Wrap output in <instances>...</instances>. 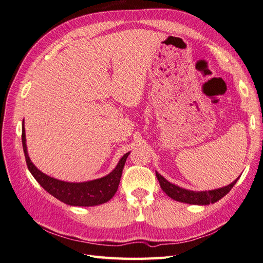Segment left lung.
<instances>
[{
    "label": "left lung",
    "mask_w": 263,
    "mask_h": 263,
    "mask_svg": "<svg viewBox=\"0 0 263 263\" xmlns=\"http://www.w3.org/2000/svg\"><path fill=\"white\" fill-rule=\"evenodd\" d=\"M156 176L159 183H160V186L163 190V192L169 197H171L172 200L179 201L182 203L194 204V205H209L219 201L221 197H224L229 191L232 190V187L236 184L238 179H239V177H238L233 183H230V184L224 187L212 190V191H201V192H196V191L185 190L176 184H172V183L166 181L161 174H159L157 171H156Z\"/></svg>",
    "instance_id": "left-lung-1"
}]
</instances>
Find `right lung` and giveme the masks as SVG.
Here are the masks:
<instances>
[{"label":"right lung","instance_id":"1","mask_svg":"<svg viewBox=\"0 0 263 263\" xmlns=\"http://www.w3.org/2000/svg\"><path fill=\"white\" fill-rule=\"evenodd\" d=\"M22 142L28 170L33 174L36 181L49 194H51L55 198H58L62 203L71 206H95L109 201L116 193L126 159L130 154H125L117 163L116 168L109 174H107V176L87 182L73 183L60 181L47 176V174L43 173L41 170H38L34 163L30 161L26 147L24 121L22 127Z\"/></svg>","mask_w":263,"mask_h":263}]
</instances>
